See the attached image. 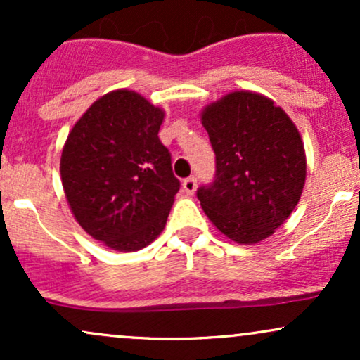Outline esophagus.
<instances>
[{"instance_id": "esophagus-1", "label": "esophagus", "mask_w": 360, "mask_h": 360, "mask_svg": "<svg viewBox=\"0 0 360 360\" xmlns=\"http://www.w3.org/2000/svg\"><path fill=\"white\" fill-rule=\"evenodd\" d=\"M183 189L186 194H193L194 191H196V179H194V177H188V179H184Z\"/></svg>"}]
</instances>
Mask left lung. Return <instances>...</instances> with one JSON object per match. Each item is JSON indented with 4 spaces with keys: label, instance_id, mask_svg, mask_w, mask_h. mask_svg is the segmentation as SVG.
<instances>
[{
    "label": "left lung",
    "instance_id": "1",
    "mask_svg": "<svg viewBox=\"0 0 360 360\" xmlns=\"http://www.w3.org/2000/svg\"><path fill=\"white\" fill-rule=\"evenodd\" d=\"M217 155V177L198 189L201 208L230 240L271 237L298 205L307 154L292 120L271 98L232 91L201 111Z\"/></svg>",
    "mask_w": 360,
    "mask_h": 360
}]
</instances>
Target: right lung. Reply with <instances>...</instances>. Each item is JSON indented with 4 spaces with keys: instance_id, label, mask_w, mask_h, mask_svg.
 Masks as SVG:
<instances>
[{
    "instance_id": "right-lung-1",
    "label": "right lung",
    "mask_w": 360,
    "mask_h": 360,
    "mask_svg": "<svg viewBox=\"0 0 360 360\" xmlns=\"http://www.w3.org/2000/svg\"><path fill=\"white\" fill-rule=\"evenodd\" d=\"M164 115L135 91H110L74 123L62 148L69 208L111 250L137 252L166 226L179 181L159 140Z\"/></svg>"
}]
</instances>
